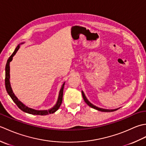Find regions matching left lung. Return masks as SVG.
Returning a JSON list of instances; mask_svg holds the SVG:
<instances>
[{
  "instance_id": "1",
  "label": "left lung",
  "mask_w": 146,
  "mask_h": 146,
  "mask_svg": "<svg viewBox=\"0 0 146 146\" xmlns=\"http://www.w3.org/2000/svg\"><path fill=\"white\" fill-rule=\"evenodd\" d=\"M82 94L83 98V99H84V101L86 102V104H87V105H88V106H90V107L93 108H94V109H96V110H98V111H105V112H110V111H115V110L119 109V108H116V109L108 110V109H104V108H98V107H97L95 106V105H94L92 104H91L90 102L88 100V99L86 98V97H85L84 92H83V91H82Z\"/></svg>"
}]
</instances>
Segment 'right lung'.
Listing matches in <instances>:
<instances>
[{"label": "right lung", "instance_id": "1", "mask_svg": "<svg viewBox=\"0 0 146 146\" xmlns=\"http://www.w3.org/2000/svg\"><path fill=\"white\" fill-rule=\"evenodd\" d=\"M24 42H22L21 44H24ZM20 44H19L16 48L15 49V50L14 51L13 53L12 54L10 57L9 58L8 60L7 61V63H6L5 65V88L6 90H7V92L8 93V94L10 96L11 98H12V100L14 101V103L17 105V106L20 108L21 110H23L24 112L28 113L30 114H33V115H48L49 113H54L56 111L58 110V108H60V105H61L62 103V100H63V88H64V83L62 85L61 90L60 91V93H59V97L58 101L56 102V104L54 105V106L51 108V109H49L48 110H36L35 109H33V108H31L26 107L25 105H24L21 101L18 100V98L15 97V95L12 92V88L10 84V62L12 60V58H13L14 56L16 53L17 51H18V49L20 48Z\"/></svg>", "mask_w": 146, "mask_h": 146}]
</instances>
